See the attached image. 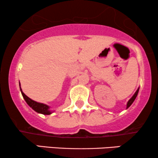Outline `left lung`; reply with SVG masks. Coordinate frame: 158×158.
Here are the masks:
<instances>
[{
	"label": "left lung",
	"instance_id": "obj_1",
	"mask_svg": "<svg viewBox=\"0 0 158 158\" xmlns=\"http://www.w3.org/2000/svg\"><path fill=\"white\" fill-rule=\"evenodd\" d=\"M139 89V88H137V90H136V92H135V94H134V95L132 96V97H131V99H130L128 101V102H127V105H126V109H127V108H129V107L131 106V104H132V103L134 102V101L135 100L136 97H137V94H138Z\"/></svg>",
	"mask_w": 158,
	"mask_h": 158
}]
</instances>
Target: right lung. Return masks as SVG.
<instances>
[{"label":"right lung","instance_id":"add662e5","mask_svg":"<svg viewBox=\"0 0 158 158\" xmlns=\"http://www.w3.org/2000/svg\"><path fill=\"white\" fill-rule=\"evenodd\" d=\"M19 87H20V90H21V94H22L23 99H24V100L26 101L27 105H28L30 108H32V109H33L35 111L37 112V113L44 114V115H50V114L53 113L54 110H50V107L48 106V105L44 104V103H41V102H36V101L32 100V99H30V97H27L26 94L22 91V89H21V83H20V81H19Z\"/></svg>","mask_w":158,"mask_h":158}]
</instances>
